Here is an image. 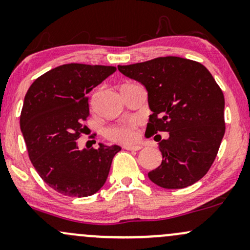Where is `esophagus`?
Listing matches in <instances>:
<instances>
[{
	"label": "esophagus",
	"instance_id": "obj_1",
	"mask_svg": "<svg viewBox=\"0 0 250 250\" xmlns=\"http://www.w3.org/2000/svg\"><path fill=\"white\" fill-rule=\"evenodd\" d=\"M124 148L125 149H128V151H139V149H142V146L140 145H124Z\"/></svg>",
	"mask_w": 250,
	"mask_h": 250
}]
</instances>
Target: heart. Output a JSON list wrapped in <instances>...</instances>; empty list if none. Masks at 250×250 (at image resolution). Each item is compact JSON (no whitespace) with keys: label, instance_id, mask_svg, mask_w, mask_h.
Wrapping results in <instances>:
<instances>
[{"label":"heart","instance_id":"heart-1","mask_svg":"<svg viewBox=\"0 0 250 250\" xmlns=\"http://www.w3.org/2000/svg\"><path fill=\"white\" fill-rule=\"evenodd\" d=\"M138 123L137 119H127L118 125L108 127L105 136L108 140L120 144H133L138 139Z\"/></svg>","mask_w":250,"mask_h":250}]
</instances>
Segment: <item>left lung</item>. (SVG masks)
Listing matches in <instances>:
<instances>
[{"instance_id": "1", "label": "left lung", "mask_w": 250, "mask_h": 250, "mask_svg": "<svg viewBox=\"0 0 250 250\" xmlns=\"http://www.w3.org/2000/svg\"><path fill=\"white\" fill-rule=\"evenodd\" d=\"M118 70L147 91L152 111L148 137L169 134L167 139L154 137L163 161L148 173L149 180L167 189L200 180L215 160L225 134V97L210 72L201 63L175 56L118 65Z\"/></svg>"}]
</instances>
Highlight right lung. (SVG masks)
I'll use <instances>...</instances> for the list:
<instances>
[{
	"mask_svg": "<svg viewBox=\"0 0 250 250\" xmlns=\"http://www.w3.org/2000/svg\"><path fill=\"white\" fill-rule=\"evenodd\" d=\"M116 71L114 66L70 63L38 77L24 97L21 131L40 177L67 196L84 198L104 186L118 145L78 148L90 114L87 93Z\"/></svg>",
	"mask_w": 250,
	"mask_h": 250,
	"instance_id": "add662e5",
	"label": "right lung"
}]
</instances>
